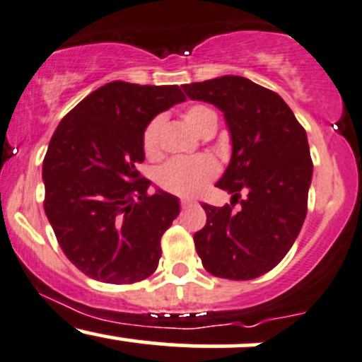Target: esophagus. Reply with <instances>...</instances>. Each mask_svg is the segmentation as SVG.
<instances>
[{"label": "esophagus", "mask_w": 362, "mask_h": 362, "mask_svg": "<svg viewBox=\"0 0 362 362\" xmlns=\"http://www.w3.org/2000/svg\"><path fill=\"white\" fill-rule=\"evenodd\" d=\"M193 203H194L193 199H188V198H182V199H181V206H182V208H186V206L193 205Z\"/></svg>", "instance_id": "1"}]
</instances>
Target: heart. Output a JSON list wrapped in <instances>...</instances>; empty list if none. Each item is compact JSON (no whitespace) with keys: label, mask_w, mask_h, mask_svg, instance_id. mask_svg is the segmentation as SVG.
Returning <instances> with one entry per match:
<instances>
[{"label":"heart","mask_w":362,"mask_h":362,"mask_svg":"<svg viewBox=\"0 0 362 362\" xmlns=\"http://www.w3.org/2000/svg\"><path fill=\"white\" fill-rule=\"evenodd\" d=\"M182 120L191 130L205 137L208 132L216 129L218 118L210 106L191 105L182 112ZM160 125L163 118H152L142 134L144 154L152 160L160 156ZM216 174H218V164L211 157L198 156L191 159L169 160L157 174V182L168 193L191 198L202 193Z\"/></svg>","instance_id":"obj_1"}]
</instances>
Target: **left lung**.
Listing matches in <instances>:
<instances>
[{
    "label": "left lung",
    "instance_id": "obj_1",
    "mask_svg": "<svg viewBox=\"0 0 362 362\" xmlns=\"http://www.w3.org/2000/svg\"><path fill=\"white\" fill-rule=\"evenodd\" d=\"M191 100L223 112L232 159L220 189L233 194L225 206L202 205L206 225L194 233L203 267L216 278L245 281L266 274L291 249L307 216L313 163L307 132L278 93L242 76L182 84Z\"/></svg>",
    "mask_w": 362,
    "mask_h": 362
}]
</instances>
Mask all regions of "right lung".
<instances>
[{"mask_svg": "<svg viewBox=\"0 0 362 362\" xmlns=\"http://www.w3.org/2000/svg\"><path fill=\"white\" fill-rule=\"evenodd\" d=\"M180 86L113 81L71 110L44 157V210L66 257L101 283L132 284L157 269L160 237L180 199L140 176L142 134L157 113L185 101Z\"/></svg>", "mask_w": 362, "mask_h": 362, "instance_id": "add662e5", "label": "right lung"}]
</instances>
